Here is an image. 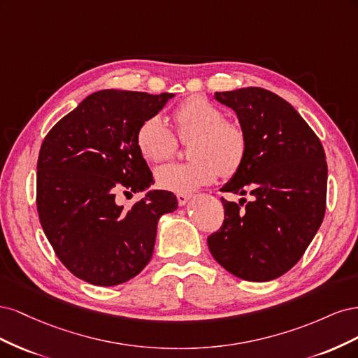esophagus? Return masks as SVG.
Segmentation results:
<instances>
[{
    "mask_svg": "<svg viewBox=\"0 0 358 358\" xmlns=\"http://www.w3.org/2000/svg\"><path fill=\"white\" fill-rule=\"evenodd\" d=\"M176 197H178L179 206H185L188 203V200L191 199L189 194H176Z\"/></svg>",
    "mask_w": 358,
    "mask_h": 358,
    "instance_id": "1",
    "label": "esophagus"
}]
</instances>
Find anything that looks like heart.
Segmentation results:
<instances>
[{
    "instance_id": "b5f03b06",
    "label": "heart",
    "mask_w": 358,
    "mask_h": 358,
    "mask_svg": "<svg viewBox=\"0 0 358 358\" xmlns=\"http://www.w3.org/2000/svg\"><path fill=\"white\" fill-rule=\"evenodd\" d=\"M176 133L180 140L188 142L187 162L169 164L155 171L157 185L161 189L189 194L220 176L234 175L243 164L248 140L245 129L230 119L201 95H192L183 100L173 112ZM136 145L146 161H166L175 155L178 140L159 116H149L138 125Z\"/></svg>"
}]
</instances>
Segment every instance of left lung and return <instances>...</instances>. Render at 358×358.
I'll list each match as a JSON object with an SVG mask.
<instances>
[{"label":"left lung","instance_id":"8db88e82","mask_svg":"<svg viewBox=\"0 0 358 358\" xmlns=\"http://www.w3.org/2000/svg\"><path fill=\"white\" fill-rule=\"evenodd\" d=\"M245 129L242 167L221 188L254 197L245 208L221 199L224 222L208 237L225 270L252 282L287 273L317 234L326 213L327 162L317 134L297 110L263 88L215 92Z\"/></svg>","mask_w":358,"mask_h":358}]
</instances>
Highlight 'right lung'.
Masks as SVG:
<instances>
[{
	"instance_id": "obj_1",
	"label": "right lung",
	"mask_w": 358,
	"mask_h": 358,
	"mask_svg": "<svg viewBox=\"0 0 358 358\" xmlns=\"http://www.w3.org/2000/svg\"><path fill=\"white\" fill-rule=\"evenodd\" d=\"M175 96L103 90L64 116L37 161V210L53 251L70 272L99 287L124 284L150 262L157 224L178 209L176 196L154 189L124 210L119 192L154 183L136 145L138 125Z\"/></svg>"
}]
</instances>
